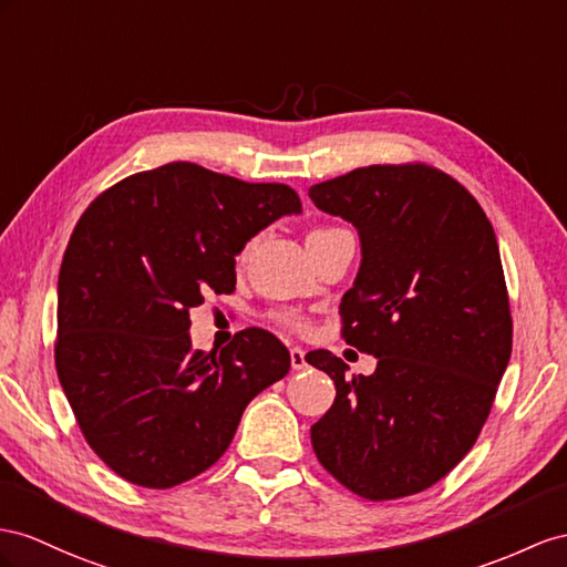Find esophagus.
<instances>
[{
  "label": "esophagus",
  "instance_id": "obj_1",
  "mask_svg": "<svg viewBox=\"0 0 567 567\" xmlns=\"http://www.w3.org/2000/svg\"><path fill=\"white\" fill-rule=\"evenodd\" d=\"M289 359H292V369L295 371L307 369V352H303L301 347H292V350H289Z\"/></svg>",
  "mask_w": 567,
  "mask_h": 567
}]
</instances>
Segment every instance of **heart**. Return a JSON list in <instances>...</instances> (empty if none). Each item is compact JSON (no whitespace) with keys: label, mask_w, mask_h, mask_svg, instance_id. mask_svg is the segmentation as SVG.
<instances>
[{"label":"heart","mask_w":567,"mask_h":567,"mask_svg":"<svg viewBox=\"0 0 567 567\" xmlns=\"http://www.w3.org/2000/svg\"><path fill=\"white\" fill-rule=\"evenodd\" d=\"M323 231H330V229H313V231H309V237H311V235H323ZM287 321H289V323H295V318H289V316H287Z\"/></svg>","instance_id":"b5f03b06"}]
</instances>
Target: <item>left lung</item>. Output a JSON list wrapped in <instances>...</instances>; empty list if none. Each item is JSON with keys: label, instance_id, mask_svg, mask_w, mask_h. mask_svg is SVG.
I'll use <instances>...</instances> for the list:
<instances>
[{"label": "left lung", "instance_id": "8db88e82", "mask_svg": "<svg viewBox=\"0 0 567 567\" xmlns=\"http://www.w3.org/2000/svg\"><path fill=\"white\" fill-rule=\"evenodd\" d=\"M309 196L359 231L342 338L375 357L350 379L328 350L307 354L338 390L311 426L313 453L361 498L412 496L470 453L511 361L496 235L467 188L426 165L359 167Z\"/></svg>", "mask_w": 567, "mask_h": 567}]
</instances>
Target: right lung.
Listing matches in <instances>:
<instances>
[{"label":"right lung","mask_w":567,"mask_h":567,"mask_svg":"<svg viewBox=\"0 0 567 567\" xmlns=\"http://www.w3.org/2000/svg\"><path fill=\"white\" fill-rule=\"evenodd\" d=\"M301 200L169 163L97 196L69 239L56 282V375L85 441L145 488L217 462L260 390L289 371L287 347L249 328L225 350H192L203 295L235 292V256Z\"/></svg>","instance_id":"1"}]
</instances>
